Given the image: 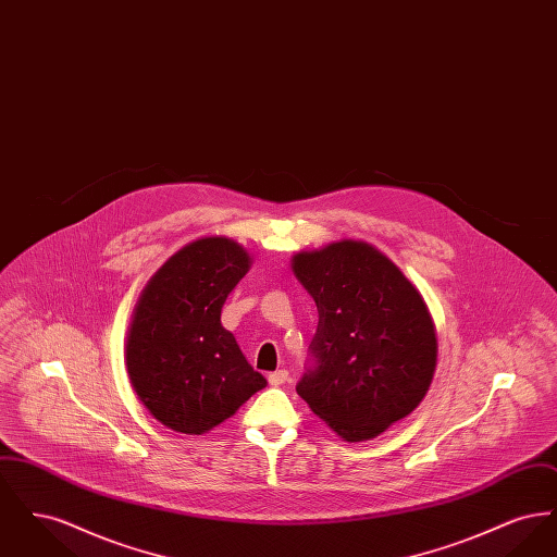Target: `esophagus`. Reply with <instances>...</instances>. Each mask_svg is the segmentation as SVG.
<instances>
[{
    "label": "esophagus",
    "instance_id": "1",
    "mask_svg": "<svg viewBox=\"0 0 557 557\" xmlns=\"http://www.w3.org/2000/svg\"><path fill=\"white\" fill-rule=\"evenodd\" d=\"M290 380V373L288 370H277L273 371V373H269V382H271V386H282V384H286Z\"/></svg>",
    "mask_w": 557,
    "mask_h": 557
}]
</instances>
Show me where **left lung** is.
I'll return each instance as SVG.
<instances>
[{
  "label": "left lung",
  "mask_w": 557,
  "mask_h": 557,
  "mask_svg": "<svg viewBox=\"0 0 557 557\" xmlns=\"http://www.w3.org/2000/svg\"><path fill=\"white\" fill-rule=\"evenodd\" d=\"M292 269L319 313L296 393L348 443L407 418L428 393L438 352L422 294L391 259L355 239L298 252Z\"/></svg>",
  "instance_id": "obj_1"
}]
</instances>
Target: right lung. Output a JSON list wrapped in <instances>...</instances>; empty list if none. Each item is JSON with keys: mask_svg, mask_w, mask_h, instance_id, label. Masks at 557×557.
<instances>
[{"mask_svg": "<svg viewBox=\"0 0 557 557\" xmlns=\"http://www.w3.org/2000/svg\"><path fill=\"white\" fill-rule=\"evenodd\" d=\"M248 267L234 239H196L160 267L135 307L127 338L133 391L175 432L202 434L267 386L221 325V309Z\"/></svg>", "mask_w": 557, "mask_h": 557, "instance_id": "1", "label": "right lung"}]
</instances>
